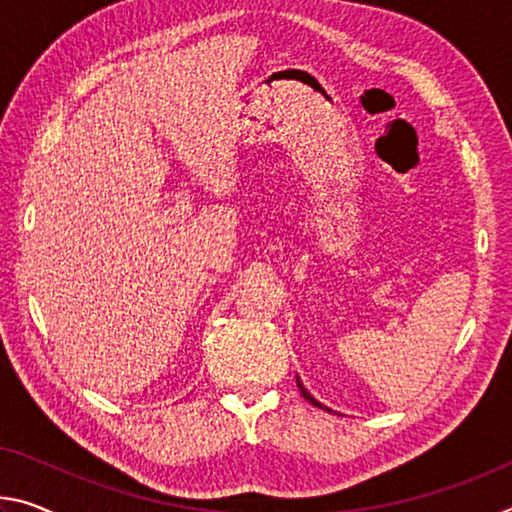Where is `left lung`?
Returning <instances> with one entry per match:
<instances>
[{
  "label": "left lung",
  "instance_id": "obj_1",
  "mask_svg": "<svg viewBox=\"0 0 512 512\" xmlns=\"http://www.w3.org/2000/svg\"><path fill=\"white\" fill-rule=\"evenodd\" d=\"M296 385H298V389H300V394H303V399H305V401H310V403L314 405V408H321V410H330V408H326V405H323L321 401H316V399H314V396H312L310 392H307V389H305V385H303V380H300L298 376H296Z\"/></svg>",
  "mask_w": 512,
  "mask_h": 512
}]
</instances>
